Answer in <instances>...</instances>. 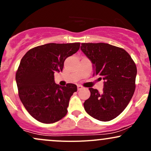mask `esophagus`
Masks as SVG:
<instances>
[{
	"instance_id": "esophagus-1",
	"label": "esophagus",
	"mask_w": 151,
	"mask_h": 151,
	"mask_svg": "<svg viewBox=\"0 0 151 151\" xmlns=\"http://www.w3.org/2000/svg\"><path fill=\"white\" fill-rule=\"evenodd\" d=\"M82 89V86H81V85H77V89L78 90H80V89Z\"/></svg>"
}]
</instances>
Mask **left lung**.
<instances>
[{"mask_svg":"<svg viewBox=\"0 0 151 151\" xmlns=\"http://www.w3.org/2000/svg\"><path fill=\"white\" fill-rule=\"evenodd\" d=\"M81 50L93 65V76L104 81L101 93L89 88L84 103L89 115L101 121L117 117L126 109L136 89L137 68L125 50L107 43H81Z\"/></svg>","mask_w":151,"mask_h":151,"instance_id":"left-lung-1","label":"left lung"}]
</instances>
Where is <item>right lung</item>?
<instances>
[{
  "label": "right lung",
  "instance_id": "add662e5",
  "mask_svg": "<svg viewBox=\"0 0 151 151\" xmlns=\"http://www.w3.org/2000/svg\"><path fill=\"white\" fill-rule=\"evenodd\" d=\"M79 47V42L48 43L30 49L22 58L15 75L19 97L40 122L52 124L67 114L70 97L77 87L74 84H55L54 74L62 72L65 60Z\"/></svg>",
  "mask_w": 151,
  "mask_h": 151
}]
</instances>
